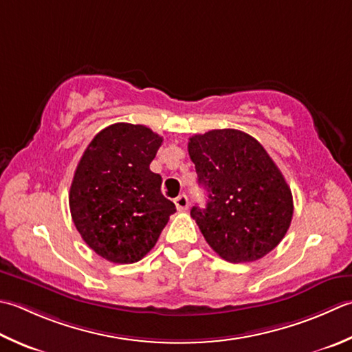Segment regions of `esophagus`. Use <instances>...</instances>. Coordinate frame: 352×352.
Listing matches in <instances>:
<instances>
[{"mask_svg": "<svg viewBox=\"0 0 352 352\" xmlns=\"http://www.w3.org/2000/svg\"><path fill=\"white\" fill-rule=\"evenodd\" d=\"M174 203L177 206V210H188V208H189V199L184 194L180 195V197H177Z\"/></svg>", "mask_w": 352, "mask_h": 352, "instance_id": "34e87169", "label": "esophagus"}]
</instances>
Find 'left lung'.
<instances>
[{
  "mask_svg": "<svg viewBox=\"0 0 352 352\" xmlns=\"http://www.w3.org/2000/svg\"><path fill=\"white\" fill-rule=\"evenodd\" d=\"M208 206H194L204 239L229 263H253L276 247L290 227L293 195L263 144L238 129H212L188 143Z\"/></svg>",
  "mask_w": 352,
  "mask_h": 352,
  "instance_id": "8db88e82",
  "label": "left lung"
}]
</instances>
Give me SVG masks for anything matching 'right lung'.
Returning <instances> with one entry per match:
<instances>
[{
    "mask_svg": "<svg viewBox=\"0 0 352 352\" xmlns=\"http://www.w3.org/2000/svg\"><path fill=\"white\" fill-rule=\"evenodd\" d=\"M163 137L143 125L114 123L88 144L70 188L82 239L109 263L133 264L155 245L175 204L149 169Z\"/></svg>",
    "mask_w": 352,
    "mask_h": 352,
    "instance_id": "right-lung-1",
    "label": "right lung"
}]
</instances>
